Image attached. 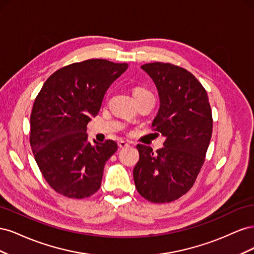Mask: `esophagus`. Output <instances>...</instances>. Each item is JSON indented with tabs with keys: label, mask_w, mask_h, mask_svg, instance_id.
Returning <instances> with one entry per match:
<instances>
[{
	"label": "esophagus",
	"mask_w": 254,
	"mask_h": 254,
	"mask_svg": "<svg viewBox=\"0 0 254 254\" xmlns=\"http://www.w3.org/2000/svg\"><path fill=\"white\" fill-rule=\"evenodd\" d=\"M118 145H119L120 148H124V147H127L129 144L127 142H125V141H119Z\"/></svg>",
	"instance_id": "1"
}]
</instances>
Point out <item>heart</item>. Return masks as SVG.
Masks as SVG:
<instances>
[{
    "label": "heart",
    "mask_w": 254,
    "mask_h": 254,
    "mask_svg": "<svg viewBox=\"0 0 254 254\" xmlns=\"http://www.w3.org/2000/svg\"><path fill=\"white\" fill-rule=\"evenodd\" d=\"M148 92L149 91L147 89H145L143 87H134L132 89V94H133L134 98H136L137 96H140V95H143L145 93H148Z\"/></svg>",
    "instance_id": "1"
}]
</instances>
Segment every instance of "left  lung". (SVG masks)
I'll use <instances>...</instances> for the list:
<instances>
[{
  "label": "left lung",
  "instance_id": "left-lung-1",
  "mask_svg": "<svg viewBox=\"0 0 254 254\" xmlns=\"http://www.w3.org/2000/svg\"><path fill=\"white\" fill-rule=\"evenodd\" d=\"M141 67L155 81L160 96L152 130L166 140L155 153L149 146L136 145L140 159L133 179L146 200L171 202L191 189L204 163L212 136V110L205 89L186 68L170 63Z\"/></svg>",
  "mask_w": 254,
  "mask_h": 254
}]
</instances>
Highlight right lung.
Instances as JSON below:
<instances>
[{
	"label": "right lung",
	"instance_id": "right-lung-1",
	"mask_svg": "<svg viewBox=\"0 0 254 254\" xmlns=\"http://www.w3.org/2000/svg\"><path fill=\"white\" fill-rule=\"evenodd\" d=\"M128 67L89 59L54 72L30 114L29 143L49 186L67 198L90 197L101 188L104 167L118 149L112 140L92 145L87 125L96 117L110 84Z\"/></svg>",
	"mask_w": 254,
	"mask_h": 254
}]
</instances>
